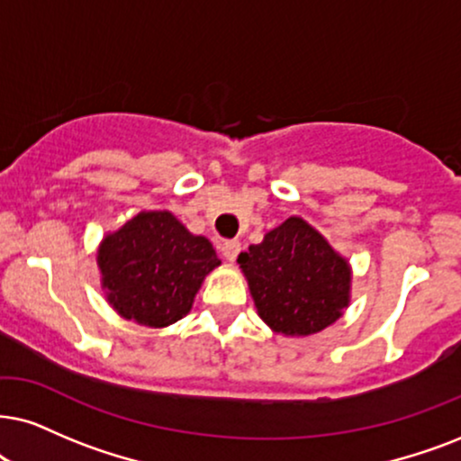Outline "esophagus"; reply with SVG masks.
Instances as JSON below:
<instances>
[{"instance_id": "34e87169", "label": "esophagus", "mask_w": 461, "mask_h": 461, "mask_svg": "<svg viewBox=\"0 0 461 461\" xmlns=\"http://www.w3.org/2000/svg\"><path fill=\"white\" fill-rule=\"evenodd\" d=\"M240 249H242V244L238 240H227V242H223V247H221V253H223V258L227 261H236Z\"/></svg>"}]
</instances>
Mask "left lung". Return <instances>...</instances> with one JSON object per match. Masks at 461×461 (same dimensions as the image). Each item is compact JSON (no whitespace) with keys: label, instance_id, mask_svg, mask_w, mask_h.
Segmentation results:
<instances>
[{"label":"left lung","instance_id":"left-lung-1","mask_svg":"<svg viewBox=\"0 0 461 461\" xmlns=\"http://www.w3.org/2000/svg\"><path fill=\"white\" fill-rule=\"evenodd\" d=\"M258 314L274 334H319L351 304L353 270L321 231L289 217L238 255Z\"/></svg>","mask_w":461,"mask_h":461}]
</instances>
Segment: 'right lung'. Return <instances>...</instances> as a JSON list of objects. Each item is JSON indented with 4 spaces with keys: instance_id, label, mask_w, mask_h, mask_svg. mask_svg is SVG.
<instances>
[{
    "instance_id": "right-lung-1",
    "label": "right lung",
    "mask_w": 461,
    "mask_h": 461,
    "mask_svg": "<svg viewBox=\"0 0 461 461\" xmlns=\"http://www.w3.org/2000/svg\"><path fill=\"white\" fill-rule=\"evenodd\" d=\"M221 259L170 211H142L97 247L104 298L125 321L167 328L191 311L203 278Z\"/></svg>"
}]
</instances>
